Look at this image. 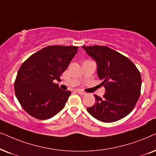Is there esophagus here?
Wrapping results in <instances>:
<instances>
[{"instance_id":"1","label":"esophagus","mask_w":156,"mask_h":156,"mask_svg":"<svg viewBox=\"0 0 156 156\" xmlns=\"http://www.w3.org/2000/svg\"><path fill=\"white\" fill-rule=\"evenodd\" d=\"M76 92H77L78 94H82V95H84V94H85V92H84L83 91L80 90H76Z\"/></svg>"}]
</instances>
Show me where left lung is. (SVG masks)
I'll use <instances>...</instances> for the list:
<instances>
[{
    "instance_id": "left-lung-1",
    "label": "left lung",
    "mask_w": 156,
    "mask_h": 156,
    "mask_svg": "<svg viewBox=\"0 0 156 156\" xmlns=\"http://www.w3.org/2000/svg\"><path fill=\"white\" fill-rule=\"evenodd\" d=\"M97 63L98 76L105 92L94 95L95 103L87 112L103 122H112L130 114L140 95L141 76L131 61L108 46H82Z\"/></svg>"
}]
</instances>
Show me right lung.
<instances>
[{
	"instance_id": "right-lung-1",
	"label": "right lung",
	"mask_w": 156,
	"mask_h": 156,
	"mask_svg": "<svg viewBox=\"0 0 156 156\" xmlns=\"http://www.w3.org/2000/svg\"><path fill=\"white\" fill-rule=\"evenodd\" d=\"M77 46H49L32 54L16 76V96L28 114L39 120L51 118L65 106L70 91L61 90L54 80L67 69Z\"/></svg>"
}]
</instances>
